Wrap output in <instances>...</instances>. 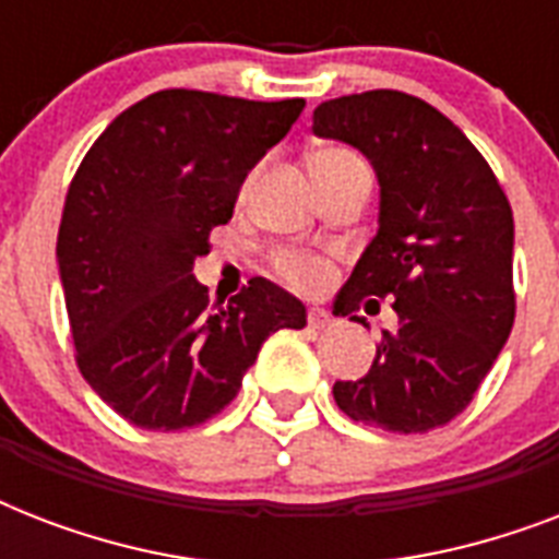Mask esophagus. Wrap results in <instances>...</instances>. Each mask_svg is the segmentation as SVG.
Masks as SVG:
<instances>
[{"mask_svg":"<svg viewBox=\"0 0 559 559\" xmlns=\"http://www.w3.org/2000/svg\"><path fill=\"white\" fill-rule=\"evenodd\" d=\"M307 322H310V328H319V331H322V328H331L333 319L328 310H322V307H313V310L307 313Z\"/></svg>","mask_w":559,"mask_h":559,"instance_id":"obj_1","label":"esophagus"}]
</instances>
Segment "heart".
I'll use <instances>...</instances> for the list:
<instances>
[{
    "instance_id": "heart-1",
    "label": "heart",
    "mask_w": 559,
    "mask_h": 559,
    "mask_svg": "<svg viewBox=\"0 0 559 559\" xmlns=\"http://www.w3.org/2000/svg\"><path fill=\"white\" fill-rule=\"evenodd\" d=\"M348 165H366L359 159L357 153L342 151V147H324L313 156L310 168L313 170H336V168H348ZM275 266L284 278L298 289H316L322 287L328 281V263L322 258L307 252H281L275 258Z\"/></svg>"
}]
</instances>
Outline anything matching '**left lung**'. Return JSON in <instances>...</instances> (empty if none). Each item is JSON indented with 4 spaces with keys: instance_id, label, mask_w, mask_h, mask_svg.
Listing matches in <instances>:
<instances>
[{
    "instance_id": "left-lung-1",
    "label": "left lung",
    "mask_w": 559,
    "mask_h": 559,
    "mask_svg": "<svg viewBox=\"0 0 559 559\" xmlns=\"http://www.w3.org/2000/svg\"><path fill=\"white\" fill-rule=\"evenodd\" d=\"M313 133L357 147L380 182V228L340 289L336 313L366 324L354 313H380L382 298L397 313L371 371L336 382L333 400L385 432L450 424L511 336V202L467 135L406 92L324 100Z\"/></svg>"
}]
</instances>
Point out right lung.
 <instances>
[{"label":"right lung","instance_id":"obj_1","mask_svg":"<svg viewBox=\"0 0 559 559\" xmlns=\"http://www.w3.org/2000/svg\"><path fill=\"white\" fill-rule=\"evenodd\" d=\"M305 100L162 90L124 109L66 193L57 266L74 359L109 408L142 429L205 424L237 397L258 350L307 310L252 278L211 310L193 261L226 226L246 174L289 133Z\"/></svg>","mask_w":559,"mask_h":559}]
</instances>
